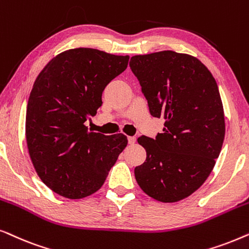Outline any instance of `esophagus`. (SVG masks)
Here are the masks:
<instances>
[{
  "label": "esophagus",
  "mask_w": 249,
  "mask_h": 249,
  "mask_svg": "<svg viewBox=\"0 0 249 249\" xmlns=\"http://www.w3.org/2000/svg\"><path fill=\"white\" fill-rule=\"evenodd\" d=\"M128 142L130 145L135 144V142H136V137H131V136H130V137H128Z\"/></svg>",
  "instance_id": "esophagus-1"
}]
</instances>
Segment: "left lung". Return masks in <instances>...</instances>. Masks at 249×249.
Here are the masks:
<instances>
[{"label": "left lung", "instance_id": "left-lung-1", "mask_svg": "<svg viewBox=\"0 0 249 249\" xmlns=\"http://www.w3.org/2000/svg\"><path fill=\"white\" fill-rule=\"evenodd\" d=\"M129 66L151 114L165 120L155 139H137L146 160L135 168L136 180L152 198L179 202L205 182L222 148L226 124L216 81L197 57L173 51L135 55Z\"/></svg>", "mask_w": 249, "mask_h": 249}]
</instances>
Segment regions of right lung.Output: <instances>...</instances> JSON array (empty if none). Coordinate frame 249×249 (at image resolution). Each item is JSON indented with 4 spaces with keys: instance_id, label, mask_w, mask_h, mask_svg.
<instances>
[{
    "instance_id": "add662e5",
    "label": "right lung",
    "mask_w": 249,
    "mask_h": 249,
    "mask_svg": "<svg viewBox=\"0 0 249 249\" xmlns=\"http://www.w3.org/2000/svg\"><path fill=\"white\" fill-rule=\"evenodd\" d=\"M128 61L79 47L57 54L37 76L27 105V146L37 175L54 193L70 199L96 193L127 146L124 134L89 131L85 122Z\"/></svg>"
}]
</instances>
